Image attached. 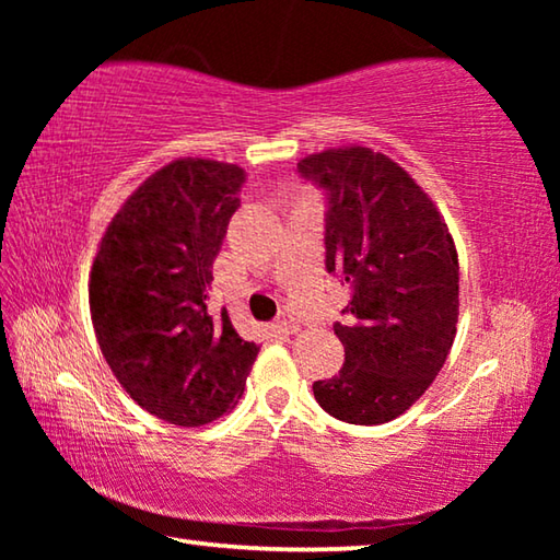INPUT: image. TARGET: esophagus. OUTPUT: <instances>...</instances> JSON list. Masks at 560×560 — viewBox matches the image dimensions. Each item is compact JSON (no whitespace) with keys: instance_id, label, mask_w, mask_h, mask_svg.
<instances>
[{"instance_id":"esophagus-1","label":"esophagus","mask_w":560,"mask_h":560,"mask_svg":"<svg viewBox=\"0 0 560 560\" xmlns=\"http://www.w3.org/2000/svg\"><path fill=\"white\" fill-rule=\"evenodd\" d=\"M273 330H277V334H281V336H289V334H296L299 324H296V318H293V316L283 314V316L277 320V324H273Z\"/></svg>"}]
</instances>
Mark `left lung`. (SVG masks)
Returning <instances> with one entry per match:
<instances>
[{"instance_id":"1","label":"left lung","mask_w":560,"mask_h":560,"mask_svg":"<svg viewBox=\"0 0 560 560\" xmlns=\"http://www.w3.org/2000/svg\"><path fill=\"white\" fill-rule=\"evenodd\" d=\"M328 195L326 269L350 287L338 375L318 405L350 424H383L420 400L447 360L459 318V259L432 197L393 158L363 145L299 160Z\"/></svg>"}]
</instances>
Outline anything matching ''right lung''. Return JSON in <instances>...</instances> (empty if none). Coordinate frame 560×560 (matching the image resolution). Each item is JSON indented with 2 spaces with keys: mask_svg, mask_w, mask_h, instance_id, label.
<instances>
[{
  "mask_svg": "<svg viewBox=\"0 0 560 560\" xmlns=\"http://www.w3.org/2000/svg\"><path fill=\"white\" fill-rule=\"evenodd\" d=\"M244 183L240 165L173 160L120 205L91 267L103 358L132 400L179 428L230 412L259 353L226 311H207L212 261Z\"/></svg>",
  "mask_w": 560,
  "mask_h": 560,
  "instance_id": "add662e5",
  "label": "right lung"
}]
</instances>
